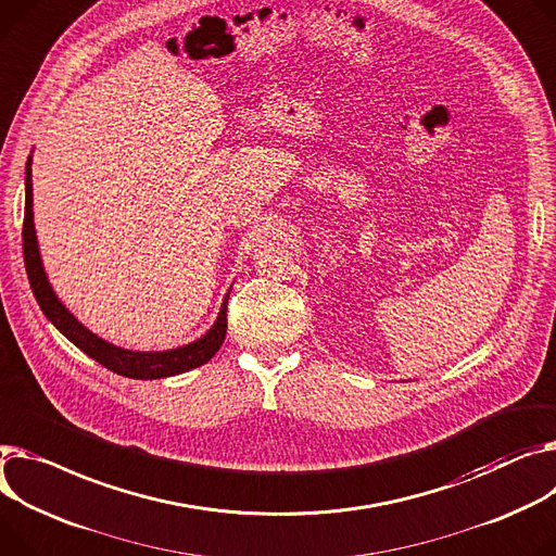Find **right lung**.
Segmentation results:
<instances>
[{"label": "right lung", "mask_w": 556, "mask_h": 556, "mask_svg": "<svg viewBox=\"0 0 556 556\" xmlns=\"http://www.w3.org/2000/svg\"><path fill=\"white\" fill-rule=\"evenodd\" d=\"M30 163L33 156L26 161V176H24V190H26V205H24V228H22V248H24V266L28 275L30 290L35 294L37 304H40L47 319L62 332V336L76 344L83 353L93 357L98 364H102L109 371H114L125 378L134 380H161L169 376H178L185 371H192L197 366H203L214 357V353L220 349L226 340L228 330V298L226 294L224 304L218 308V317L212 324V328L201 336L199 340L169 349V351H129L121 349L116 344H109L106 340L98 338L83 321L76 319L60 300L45 273L40 245H37L35 224H33V180H30Z\"/></svg>", "instance_id": "right-lung-1"}]
</instances>
